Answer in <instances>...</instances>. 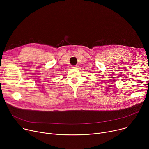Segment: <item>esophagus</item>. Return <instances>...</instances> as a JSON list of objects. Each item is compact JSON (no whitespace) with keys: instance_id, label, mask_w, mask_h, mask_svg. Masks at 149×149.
I'll use <instances>...</instances> for the list:
<instances>
[{"instance_id":"34e87169","label":"esophagus","mask_w":149,"mask_h":149,"mask_svg":"<svg viewBox=\"0 0 149 149\" xmlns=\"http://www.w3.org/2000/svg\"><path fill=\"white\" fill-rule=\"evenodd\" d=\"M72 68H74V69H77L78 68V66L77 65H74V66H72Z\"/></svg>"}]
</instances>
